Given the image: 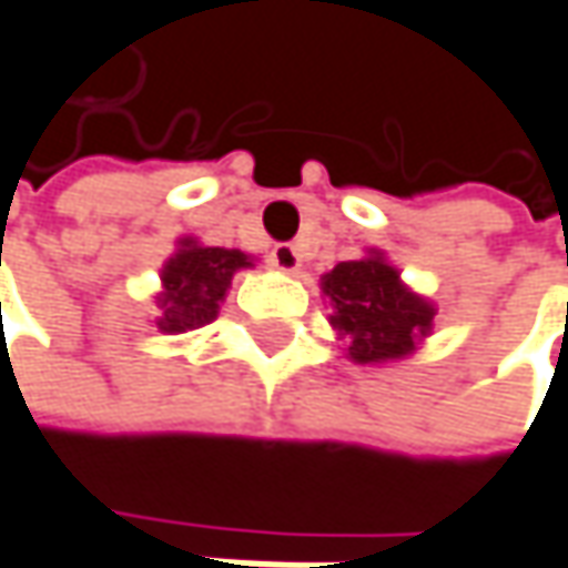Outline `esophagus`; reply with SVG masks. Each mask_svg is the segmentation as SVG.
Returning <instances> with one entry per match:
<instances>
[{"label": "esophagus", "instance_id": "obj_1", "mask_svg": "<svg viewBox=\"0 0 568 568\" xmlns=\"http://www.w3.org/2000/svg\"><path fill=\"white\" fill-rule=\"evenodd\" d=\"M270 263L280 270V273H298L302 270V253L295 244H276L270 253Z\"/></svg>", "mask_w": 568, "mask_h": 568}]
</instances>
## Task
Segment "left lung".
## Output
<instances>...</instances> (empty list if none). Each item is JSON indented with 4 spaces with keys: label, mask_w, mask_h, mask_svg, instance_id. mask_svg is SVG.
Listing matches in <instances>:
<instances>
[{
    "label": "left lung",
    "mask_w": 568,
    "mask_h": 568,
    "mask_svg": "<svg viewBox=\"0 0 568 568\" xmlns=\"http://www.w3.org/2000/svg\"><path fill=\"white\" fill-rule=\"evenodd\" d=\"M321 292L331 305V327L344 351L359 366H383L408 359L434 331V302L405 285L402 273L383 251L337 263L321 276Z\"/></svg>",
    "instance_id": "left-lung-1"
}]
</instances>
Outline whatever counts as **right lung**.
Here are the masks:
<instances>
[{"label":"right lung","mask_w":568,"mask_h":568,"mask_svg":"<svg viewBox=\"0 0 568 568\" xmlns=\"http://www.w3.org/2000/svg\"><path fill=\"white\" fill-rule=\"evenodd\" d=\"M253 256L227 247H205L195 237H180L176 253L160 270L153 321L163 334H185L212 324L237 270H251Z\"/></svg>","instance_id":"1"}]
</instances>
